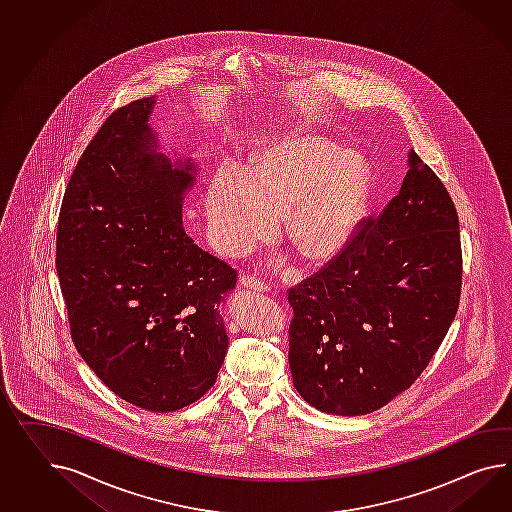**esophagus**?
I'll return each instance as SVG.
<instances>
[{
	"label": "esophagus",
	"mask_w": 512,
	"mask_h": 512,
	"mask_svg": "<svg viewBox=\"0 0 512 512\" xmlns=\"http://www.w3.org/2000/svg\"><path fill=\"white\" fill-rule=\"evenodd\" d=\"M241 286L254 289V291H262V293L263 291H269V284L256 275L241 276Z\"/></svg>",
	"instance_id": "obj_1"
}]
</instances>
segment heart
I'll return each instance as SVG.
<instances>
[{
	"mask_svg": "<svg viewBox=\"0 0 512 512\" xmlns=\"http://www.w3.org/2000/svg\"><path fill=\"white\" fill-rule=\"evenodd\" d=\"M366 165L353 152L319 135L284 139L249 172L223 165L213 174L206 210L215 245L239 254L275 232L284 234L306 260L338 254L364 208Z\"/></svg>",
	"mask_w": 512,
	"mask_h": 512,
	"instance_id": "obj_1",
	"label": "heart"
}]
</instances>
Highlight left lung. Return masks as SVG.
<instances>
[{"instance_id":"1","label":"left lung","mask_w":512,"mask_h":512,"mask_svg":"<svg viewBox=\"0 0 512 512\" xmlns=\"http://www.w3.org/2000/svg\"><path fill=\"white\" fill-rule=\"evenodd\" d=\"M462 288L459 215L410 150L399 193L288 289L289 367L306 403L362 416L408 390L446 338Z\"/></svg>"}]
</instances>
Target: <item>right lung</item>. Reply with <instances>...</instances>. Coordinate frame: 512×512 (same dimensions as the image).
<instances>
[{
	"label": "right lung",
	"mask_w": 512,
	"mask_h": 512,
	"mask_svg": "<svg viewBox=\"0 0 512 512\" xmlns=\"http://www.w3.org/2000/svg\"><path fill=\"white\" fill-rule=\"evenodd\" d=\"M156 98L122 105L81 154L57 223L70 336L98 379L135 407L174 412L210 390L228 349L221 301L237 271L182 226L195 167L156 152Z\"/></svg>",
	"instance_id": "1"
}]
</instances>
